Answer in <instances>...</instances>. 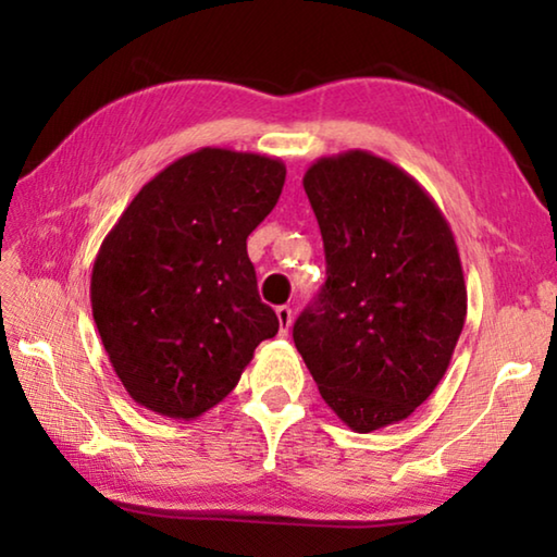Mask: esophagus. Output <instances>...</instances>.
Returning <instances> with one entry per match:
<instances>
[{
  "label": "esophagus",
  "mask_w": 557,
  "mask_h": 557,
  "mask_svg": "<svg viewBox=\"0 0 557 557\" xmlns=\"http://www.w3.org/2000/svg\"><path fill=\"white\" fill-rule=\"evenodd\" d=\"M275 314H277V322H280V336H287L289 326H292V309L289 307H277Z\"/></svg>",
  "instance_id": "1"
}]
</instances>
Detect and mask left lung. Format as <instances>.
<instances>
[{
    "label": "left lung",
    "instance_id": "left-lung-1",
    "mask_svg": "<svg viewBox=\"0 0 557 557\" xmlns=\"http://www.w3.org/2000/svg\"><path fill=\"white\" fill-rule=\"evenodd\" d=\"M301 184L326 282L292 329L295 346L354 432L395 425L437 388L465 326L455 233L405 169L363 149L317 159Z\"/></svg>",
    "mask_w": 557,
    "mask_h": 557
}]
</instances>
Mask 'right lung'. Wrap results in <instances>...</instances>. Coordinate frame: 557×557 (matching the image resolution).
Returning <instances> with one entry per match:
<instances>
[{
	"label": "right lung",
	"mask_w": 557,
	"mask_h": 557,
	"mask_svg": "<svg viewBox=\"0 0 557 557\" xmlns=\"http://www.w3.org/2000/svg\"><path fill=\"white\" fill-rule=\"evenodd\" d=\"M285 174L277 157L201 147L149 178L106 235L92 319L137 405L201 418L277 334L245 240L275 209Z\"/></svg>",
	"instance_id": "add662e5"
}]
</instances>
